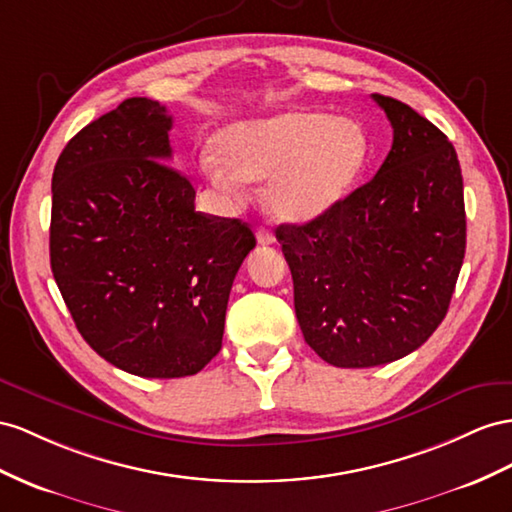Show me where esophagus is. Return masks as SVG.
<instances>
[{"label":"esophagus","instance_id":"esophagus-1","mask_svg":"<svg viewBox=\"0 0 512 512\" xmlns=\"http://www.w3.org/2000/svg\"><path fill=\"white\" fill-rule=\"evenodd\" d=\"M257 242L264 244V246L274 244V233L270 229H266V227H259L257 229Z\"/></svg>","mask_w":512,"mask_h":512}]
</instances>
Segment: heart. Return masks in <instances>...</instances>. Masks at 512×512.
Masks as SVG:
<instances>
[{
  "mask_svg": "<svg viewBox=\"0 0 512 512\" xmlns=\"http://www.w3.org/2000/svg\"><path fill=\"white\" fill-rule=\"evenodd\" d=\"M370 155L361 123L322 110H290L233 123L203 157L216 188L240 192L268 179L264 205L274 220L309 222L333 209L355 186Z\"/></svg>",
  "mask_w": 512,
  "mask_h": 512,
  "instance_id": "heart-1",
  "label": "heart"
}]
</instances>
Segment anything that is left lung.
Masks as SVG:
<instances>
[{
    "instance_id": "1",
    "label": "left lung",
    "mask_w": 512,
    "mask_h": 512,
    "mask_svg": "<svg viewBox=\"0 0 512 512\" xmlns=\"http://www.w3.org/2000/svg\"><path fill=\"white\" fill-rule=\"evenodd\" d=\"M393 127L374 179L324 216L281 225L305 342L335 368H374L437 331L465 257L463 175L448 136L372 95Z\"/></svg>"
}]
</instances>
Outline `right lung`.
I'll return each instance as SVG.
<instances>
[{
	"label": "right lung",
	"mask_w": 512,
	"mask_h": 512,
	"mask_svg": "<svg viewBox=\"0 0 512 512\" xmlns=\"http://www.w3.org/2000/svg\"><path fill=\"white\" fill-rule=\"evenodd\" d=\"M173 116L125 99L75 134L51 177L49 257L77 331L142 378L201 372L222 346L235 274L255 248L238 218L194 209L170 164Z\"/></svg>",
	"instance_id": "add662e5"
}]
</instances>
